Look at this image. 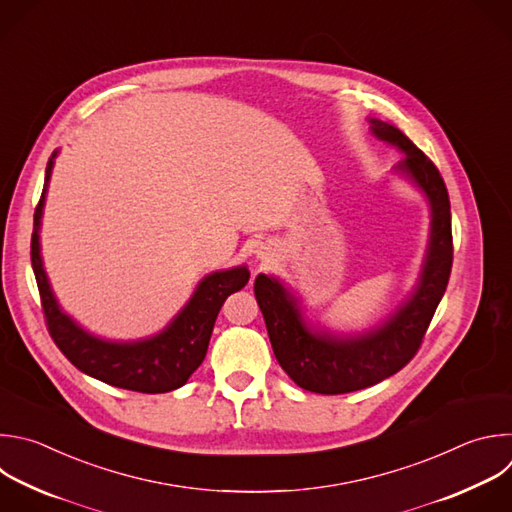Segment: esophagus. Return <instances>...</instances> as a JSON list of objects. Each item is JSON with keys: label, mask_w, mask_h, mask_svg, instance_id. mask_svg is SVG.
Listing matches in <instances>:
<instances>
[{"label": "esophagus", "mask_w": 512, "mask_h": 512, "mask_svg": "<svg viewBox=\"0 0 512 512\" xmlns=\"http://www.w3.org/2000/svg\"><path fill=\"white\" fill-rule=\"evenodd\" d=\"M255 253H257V259H267V255H269L267 247H259Z\"/></svg>", "instance_id": "esophagus-1"}]
</instances>
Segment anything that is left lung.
I'll list each match as a JSON object with an SVG mask.
<instances>
[{"label": "left lung", "instance_id": "1", "mask_svg": "<svg viewBox=\"0 0 512 512\" xmlns=\"http://www.w3.org/2000/svg\"><path fill=\"white\" fill-rule=\"evenodd\" d=\"M368 122L378 140L404 154L394 164V173L428 201V249L410 295L378 325L358 333H335L313 325L299 297L283 281L265 273L257 275L255 297L273 354L299 388L315 394L364 390L400 372L416 356L452 269L450 201L438 168L400 128L372 116Z\"/></svg>", "mask_w": 512, "mask_h": 512}]
</instances>
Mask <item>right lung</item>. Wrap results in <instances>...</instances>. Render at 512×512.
Instances as JSON below:
<instances>
[{"label": "right lung", "mask_w": 512, "mask_h": 512, "mask_svg": "<svg viewBox=\"0 0 512 512\" xmlns=\"http://www.w3.org/2000/svg\"><path fill=\"white\" fill-rule=\"evenodd\" d=\"M56 156L58 150H54L46 166L44 191L34 213L32 233V267L54 344L80 372L116 388L164 394L185 386L207 356L215 319L225 299L247 285L249 269L239 265L201 279L187 305L150 337L124 342L88 331L58 303L42 259L40 229Z\"/></svg>", "instance_id": "right-lung-1"}]
</instances>
